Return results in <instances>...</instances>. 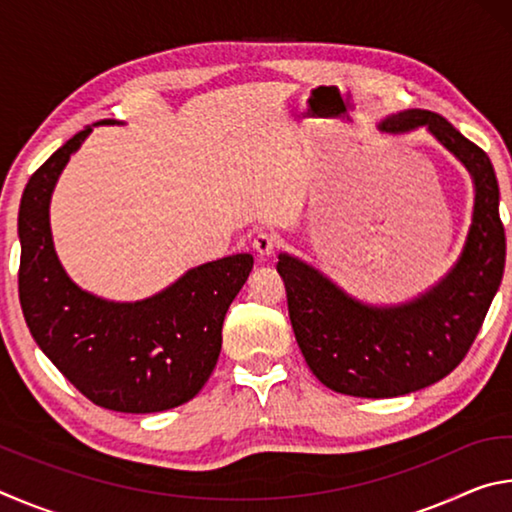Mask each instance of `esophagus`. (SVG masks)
<instances>
[{
  "label": "esophagus",
  "instance_id": "obj_1",
  "mask_svg": "<svg viewBox=\"0 0 512 512\" xmlns=\"http://www.w3.org/2000/svg\"><path fill=\"white\" fill-rule=\"evenodd\" d=\"M277 246H280V239H277V235L275 232H259V235L253 239V248H255V253L259 255V257H271L275 250H277Z\"/></svg>",
  "mask_w": 512,
  "mask_h": 512
}]
</instances>
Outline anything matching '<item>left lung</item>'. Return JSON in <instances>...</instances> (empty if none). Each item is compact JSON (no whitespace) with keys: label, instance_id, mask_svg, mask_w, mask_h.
I'll return each mask as SVG.
<instances>
[{"label":"left lung","instance_id":"8db88e82","mask_svg":"<svg viewBox=\"0 0 512 512\" xmlns=\"http://www.w3.org/2000/svg\"><path fill=\"white\" fill-rule=\"evenodd\" d=\"M420 126L474 180V214L463 253L436 287L404 305L372 307L296 257L282 253L277 262L302 357L336 393L381 400L447 377L465 359L504 277L506 232L490 158L431 110L397 112L381 121L379 131L409 133Z\"/></svg>","mask_w":512,"mask_h":512}]
</instances>
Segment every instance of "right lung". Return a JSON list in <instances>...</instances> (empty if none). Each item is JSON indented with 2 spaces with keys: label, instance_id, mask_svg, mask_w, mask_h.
Segmentation results:
<instances>
[{
  "label": "right lung",
  "instance_id": "obj_1",
  "mask_svg": "<svg viewBox=\"0 0 512 512\" xmlns=\"http://www.w3.org/2000/svg\"><path fill=\"white\" fill-rule=\"evenodd\" d=\"M90 133L92 126L67 140L24 187L17 216L22 314L40 350L90 402L121 413L167 411L192 400L210 379L225 311L253 271V255L196 266L137 302L103 300L76 287L51 241L49 201L60 171Z\"/></svg>",
  "mask_w": 512,
  "mask_h": 512
}]
</instances>
